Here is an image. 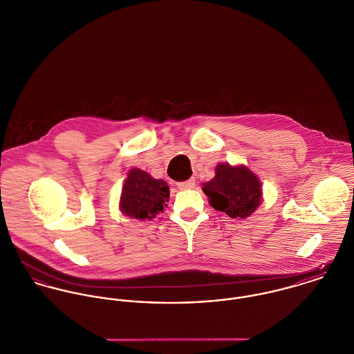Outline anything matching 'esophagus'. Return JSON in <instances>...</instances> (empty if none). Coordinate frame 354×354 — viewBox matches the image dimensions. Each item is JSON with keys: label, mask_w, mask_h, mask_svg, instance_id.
<instances>
[{"label": "esophagus", "mask_w": 354, "mask_h": 354, "mask_svg": "<svg viewBox=\"0 0 354 354\" xmlns=\"http://www.w3.org/2000/svg\"><path fill=\"white\" fill-rule=\"evenodd\" d=\"M194 186H196V179H189V180L178 183V187L180 190H192V189H194Z\"/></svg>", "instance_id": "esophagus-1"}]
</instances>
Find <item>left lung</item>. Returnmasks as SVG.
Wrapping results in <instances>:
<instances>
[{
  "label": "left lung",
  "instance_id": "left-lung-1",
  "mask_svg": "<svg viewBox=\"0 0 354 354\" xmlns=\"http://www.w3.org/2000/svg\"><path fill=\"white\" fill-rule=\"evenodd\" d=\"M209 203L232 218L251 216L262 202V186L258 176L244 165L228 162L216 167L212 180L202 185Z\"/></svg>",
  "mask_w": 354,
  "mask_h": 354
}]
</instances>
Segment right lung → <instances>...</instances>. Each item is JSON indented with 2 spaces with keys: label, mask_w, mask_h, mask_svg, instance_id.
I'll use <instances>...</instances> for the list:
<instances>
[{
  "label": "right lung",
  "mask_w": 354,
  "mask_h": 354,
  "mask_svg": "<svg viewBox=\"0 0 354 354\" xmlns=\"http://www.w3.org/2000/svg\"><path fill=\"white\" fill-rule=\"evenodd\" d=\"M169 198V187L162 179H155L148 172L133 168L122 187L120 212L131 218L151 220L162 212Z\"/></svg>",
  "instance_id": "add662e5"
}]
</instances>
